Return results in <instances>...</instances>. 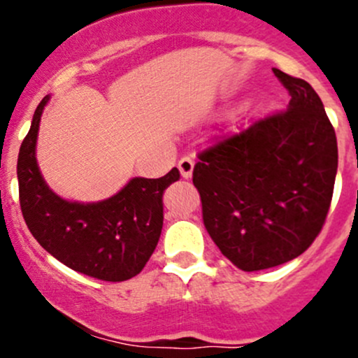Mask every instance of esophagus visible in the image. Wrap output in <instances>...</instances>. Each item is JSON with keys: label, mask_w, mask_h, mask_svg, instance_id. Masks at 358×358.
I'll list each match as a JSON object with an SVG mask.
<instances>
[{"label": "esophagus", "mask_w": 358, "mask_h": 358, "mask_svg": "<svg viewBox=\"0 0 358 358\" xmlns=\"http://www.w3.org/2000/svg\"><path fill=\"white\" fill-rule=\"evenodd\" d=\"M178 169H180V175H182V178L189 180L190 176H192V171H194V161L190 157H182L178 161Z\"/></svg>", "instance_id": "1"}]
</instances>
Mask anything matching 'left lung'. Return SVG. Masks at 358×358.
I'll return each instance as SVG.
<instances>
[{
  "mask_svg": "<svg viewBox=\"0 0 358 358\" xmlns=\"http://www.w3.org/2000/svg\"><path fill=\"white\" fill-rule=\"evenodd\" d=\"M272 71L291 96L286 110L206 149L192 176L209 237L244 272L282 265L310 248L338 171L322 100L305 79Z\"/></svg>",
  "mask_w": 358,
  "mask_h": 358,
  "instance_id": "8db88e82",
  "label": "left lung"
}]
</instances>
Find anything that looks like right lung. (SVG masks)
I'll return each mask as SVG.
<instances>
[{"mask_svg": "<svg viewBox=\"0 0 358 358\" xmlns=\"http://www.w3.org/2000/svg\"><path fill=\"white\" fill-rule=\"evenodd\" d=\"M52 96L39 102L17 161L20 208L29 230L69 268L109 282L142 272L162 230V192L180 178L173 168L162 178L129 180L114 196L96 202L67 201L50 189L36 159L39 122Z\"/></svg>", "mask_w": 358, "mask_h": 358, "instance_id": "obj_1", "label": "right lung"}]
</instances>
